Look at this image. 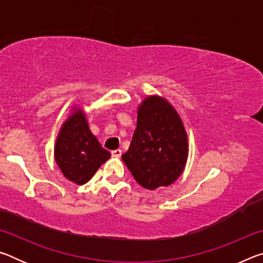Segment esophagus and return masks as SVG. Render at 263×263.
Wrapping results in <instances>:
<instances>
[{
  "label": "esophagus",
  "mask_w": 263,
  "mask_h": 263,
  "mask_svg": "<svg viewBox=\"0 0 263 263\" xmlns=\"http://www.w3.org/2000/svg\"><path fill=\"white\" fill-rule=\"evenodd\" d=\"M111 155L115 158H119L122 155V149H115V151H111Z\"/></svg>",
  "instance_id": "esophagus-1"
}]
</instances>
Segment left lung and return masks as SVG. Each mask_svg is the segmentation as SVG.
<instances>
[{
	"label": "left lung",
	"instance_id": "left-lung-1",
	"mask_svg": "<svg viewBox=\"0 0 263 263\" xmlns=\"http://www.w3.org/2000/svg\"><path fill=\"white\" fill-rule=\"evenodd\" d=\"M122 158L135 180L149 190L171 185L182 174L188 139L179 115L166 100L149 96L142 102L131 145Z\"/></svg>",
	"mask_w": 263,
	"mask_h": 263
}]
</instances>
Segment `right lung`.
<instances>
[{
	"label": "right lung",
	"mask_w": 263,
	"mask_h": 263,
	"mask_svg": "<svg viewBox=\"0 0 263 263\" xmlns=\"http://www.w3.org/2000/svg\"><path fill=\"white\" fill-rule=\"evenodd\" d=\"M89 130L82 110H75L58 136L54 157L62 174L77 184H84L110 158Z\"/></svg>",
	"instance_id": "add662e5"
}]
</instances>
